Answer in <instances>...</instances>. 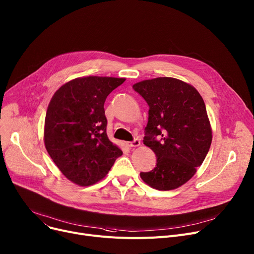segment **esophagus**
<instances>
[{"mask_svg": "<svg viewBox=\"0 0 254 254\" xmlns=\"http://www.w3.org/2000/svg\"><path fill=\"white\" fill-rule=\"evenodd\" d=\"M127 147H129V148H133V147L140 146V145H141V142H140L139 139H134L132 142H127Z\"/></svg>", "mask_w": 254, "mask_h": 254, "instance_id": "esophagus-1", "label": "esophagus"}]
</instances>
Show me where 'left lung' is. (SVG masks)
Returning a JSON list of instances; mask_svg holds the SVG:
<instances>
[{
	"mask_svg": "<svg viewBox=\"0 0 254 254\" xmlns=\"http://www.w3.org/2000/svg\"><path fill=\"white\" fill-rule=\"evenodd\" d=\"M149 106L144 144L153 150L156 165L142 180L160 191L187 183L204 161L212 131L204 101L191 84L174 77L134 83Z\"/></svg>",
	"mask_w": 254,
	"mask_h": 254,
	"instance_id": "left-lung-1",
	"label": "left lung"
}]
</instances>
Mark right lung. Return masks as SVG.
I'll return each instance as SVG.
<instances>
[{"label": "right lung", "mask_w": 254, "mask_h": 254, "mask_svg": "<svg viewBox=\"0 0 254 254\" xmlns=\"http://www.w3.org/2000/svg\"><path fill=\"white\" fill-rule=\"evenodd\" d=\"M126 78L77 77L64 83L50 101L44 142L60 172L79 186L102 180L123 151L109 141L104 103Z\"/></svg>", "instance_id": "1"}]
</instances>
